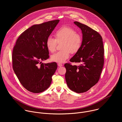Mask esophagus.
I'll list each match as a JSON object with an SVG mask.
<instances>
[{"label": "esophagus", "mask_w": 122, "mask_h": 122, "mask_svg": "<svg viewBox=\"0 0 122 122\" xmlns=\"http://www.w3.org/2000/svg\"><path fill=\"white\" fill-rule=\"evenodd\" d=\"M57 65H58V66H63V65L62 64H61V63H58Z\"/></svg>", "instance_id": "obj_1"}]
</instances>
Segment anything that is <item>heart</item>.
I'll return each mask as SVG.
<instances>
[{
  "mask_svg": "<svg viewBox=\"0 0 122 122\" xmlns=\"http://www.w3.org/2000/svg\"><path fill=\"white\" fill-rule=\"evenodd\" d=\"M55 36L56 39L49 37L46 41V48L51 53H54L56 51L57 42H62L61 46L62 50L51 56V60L54 62L64 63L70 56V53H76L81 46V35L70 26H63L60 27L55 33Z\"/></svg>",
  "mask_w": 122,
  "mask_h": 122,
  "instance_id": "heart-1",
  "label": "heart"
}]
</instances>
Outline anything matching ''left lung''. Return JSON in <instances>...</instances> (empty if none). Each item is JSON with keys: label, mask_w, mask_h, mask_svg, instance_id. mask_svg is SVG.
Segmentation results:
<instances>
[{"label": "left lung", "mask_w": 122, "mask_h": 122, "mask_svg": "<svg viewBox=\"0 0 122 122\" xmlns=\"http://www.w3.org/2000/svg\"><path fill=\"white\" fill-rule=\"evenodd\" d=\"M74 23L81 30L82 41L80 50L70 61L81 64L77 66L65 64V79L69 89L81 93L98 81L104 65V49L102 37L97 32L78 22Z\"/></svg>", "instance_id": "left-lung-1"}]
</instances>
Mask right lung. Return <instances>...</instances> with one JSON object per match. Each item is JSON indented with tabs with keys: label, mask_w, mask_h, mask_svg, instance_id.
Masks as SVG:
<instances>
[{
	"label": "right lung",
	"mask_w": 122,
	"mask_h": 122,
	"mask_svg": "<svg viewBox=\"0 0 122 122\" xmlns=\"http://www.w3.org/2000/svg\"><path fill=\"white\" fill-rule=\"evenodd\" d=\"M59 22L56 20L32 25L20 35L14 46L13 71L24 87L31 92L46 90L57 69L56 62L42 61L49 57L46 41Z\"/></svg>",
	"instance_id": "add662e5"
}]
</instances>
